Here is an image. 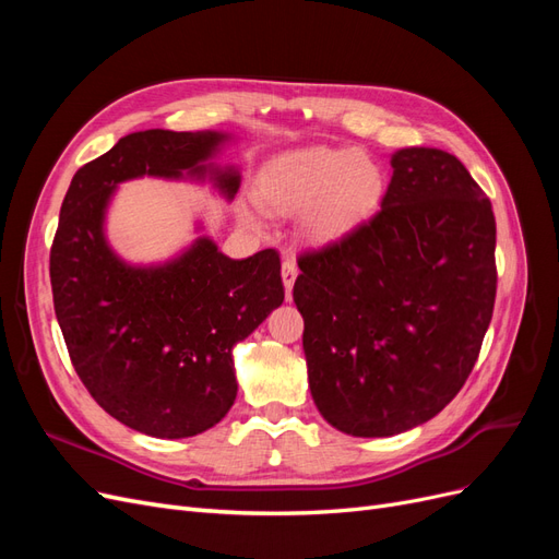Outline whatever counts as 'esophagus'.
Returning a JSON list of instances; mask_svg holds the SVG:
<instances>
[{
    "label": "esophagus",
    "mask_w": 559,
    "mask_h": 559,
    "mask_svg": "<svg viewBox=\"0 0 559 559\" xmlns=\"http://www.w3.org/2000/svg\"><path fill=\"white\" fill-rule=\"evenodd\" d=\"M298 277V265L294 259H284L282 261V282L286 286V294L292 296V289H294V282Z\"/></svg>",
    "instance_id": "obj_1"
}]
</instances>
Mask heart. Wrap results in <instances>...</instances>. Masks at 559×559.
Listing matches in <instances>:
<instances>
[{
  "label": "heart",
  "mask_w": 559,
  "mask_h": 559,
  "mask_svg": "<svg viewBox=\"0 0 559 559\" xmlns=\"http://www.w3.org/2000/svg\"><path fill=\"white\" fill-rule=\"evenodd\" d=\"M382 177L364 154L341 146H308L270 163L257 183V198L270 212L306 211V230L329 240L376 205Z\"/></svg>",
  "instance_id": "obj_1"
}]
</instances>
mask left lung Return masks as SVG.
Returning <instances> with one entry per match:
<instances>
[{
  "label": "left lung",
  "instance_id": "1",
  "mask_svg": "<svg viewBox=\"0 0 559 559\" xmlns=\"http://www.w3.org/2000/svg\"><path fill=\"white\" fill-rule=\"evenodd\" d=\"M492 202L441 148H401L380 210L298 257L310 392L376 438L441 413L478 361L497 296Z\"/></svg>",
  "mask_w": 559,
  "mask_h": 559
}]
</instances>
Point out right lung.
<instances>
[{
    "instance_id": "right-lung-1",
    "label": "right lung",
    "mask_w": 559,
    "mask_h": 559,
    "mask_svg": "<svg viewBox=\"0 0 559 559\" xmlns=\"http://www.w3.org/2000/svg\"><path fill=\"white\" fill-rule=\"evenodd\" d=\"M224 140L218 132L144 130L79 167L50 245V289L72 366L91 396L126 427L156 438L207 431L238 394L233 345L282 306L280 253L233 261L212 240L181 259L130 267L105 242L103 218L118 181L181 177ZM233 198L240 175H214Z\"/></svg>"
}]
</instances>
